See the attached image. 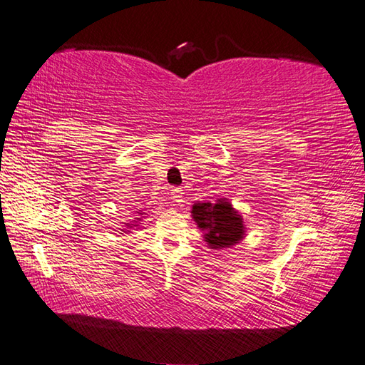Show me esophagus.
<instances>
[{
    "label": "esophagus",
    "instance_id": "1",
    "mask_svg": "<svg viewBox=\"0 0 365 365\" xmlns=\"http://www.w3.org/2000/svg\"><path fill=\"white\" fill-rule=\"evenodd\" d=\"M182 197H183V191L180 188L170 190V199H173L174 202H182Z\"/></svg>",
    "mask_w": 365,
    "mask_h": 365
}]
</instances>
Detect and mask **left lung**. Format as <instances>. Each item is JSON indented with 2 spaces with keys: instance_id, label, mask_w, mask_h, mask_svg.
Listing matches in <instances>:
<instances>
[{
  "instance_id": "left-lung-1",
  "label": "left lung",
  "mask_w": 365,
  "mask_h": 365,
  "mask_svg": "<svg viewBox=\"0 0 365 365\" xmlns=\"http://www.w3.org/2000/svg\"><path fill=\"white\" fill-rule=\"evenodd\" d=\"M191 216L204 232V242L212 250H229L246 235L243 216L227 199H218L215 204L196 202Z\"/></svg>"
}]
</instances>
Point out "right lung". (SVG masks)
I'll use <instances>...</instances> for the list:
<instances>
[{
  "label": "right lung",
  "mask_w": 365,
  "mask_h": 365,
  "mask_svg": "<svg viewBox=\"0 0 365 365\" xmlns=\"http://www.w3.org/2000/svg\"><path fill=\"white\" fill-rule=\"evenodd\" d=\"M138 213H139V215H143V212H141V210H139ZM138 221H141V216H139V218L131 220L130 222H127V224H125V227H127V229H122V232H130L128 229H131V227H136V226H138Z\"/></svg>",
  "instance_id": "obj_1"
}]
</instances>
